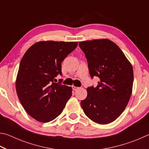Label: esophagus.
<instances>
[{
  "instance_id": "esophagus-1",
  "label": "esophagus",
  "mask_w": 149,
  "mask_h": 149,
  "mask_svg": "<svg viewBox=\"0 0 149 149\" xmlns=\"http://www.w3.org/2000/svg\"><path fill=\"white\" fill-rule=\"evenodd\" d=\"M72 90H78V89H79V87H76V86H72Z\"/></svg>"
}]
</instances>
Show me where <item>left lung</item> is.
Masks as SVG:
<instances>
[{
	"instance_id": "obj_1",
	"label": "left lung",
	"mask_w": 149,
	"mask_h": 149,
	"mask_svg": "<svg viewBox=\"0 0 149 149\" xmlns=\"http://www.w3.org/2000/svg\"><path fill=\"white\" fill-rule=\"evenodd\" d=\"M79 45L87 59L91 77L100 79L97 86L87 88L81 107L92 121L109 124L118 118L129 102L134 82L132 65L109 39L83 41Z\"/></svg>"
}]
</instances>
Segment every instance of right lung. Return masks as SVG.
Returning <instances> with one entry per match:
<instances>
[{"label": "right lung", "mask_w": 149, "mask_h": 149, "mask_svg": "<svg viewBox=\"0 0 149 149\" xmlns=\"http://www.w3.org/2000/svg\"><path fill=\"white\" fill-rule=\"evenodd\" d=\"M77 46V42L40 41L23 56L15 89L23 107L36 120L43 123L53 120L71 97V87L54 80L61 75V62Z\"/></svg>", "instance_id": "1"}]
</instances>
